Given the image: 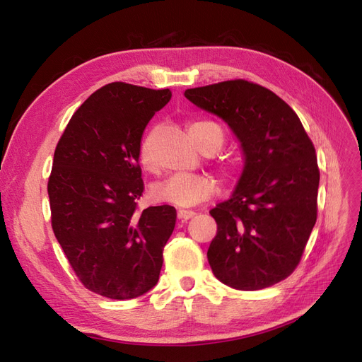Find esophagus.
Returning <instances> with one entry per match:
<instances>
[{"mask_svg":"<svg viewBox=\"0 0 362 362\" xmlns=\"http://www.w3.org/2000/svg\"><path fill=\"white\" fill-rule=\"evenodd\" d=\"M192 216H195V212L194 211H185V209H180L177 212V218L180 221H188L189 218H192Z\"/></svg>","mask_w":362,"mask_h":362,"instance_id":"esophagus-1","label":"esophagus"}]
</instances>
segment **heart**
Returning a JSON list of instances; mask_svg holds the SVG:
<instances>
[{"label": "heart", "instance_id": "1", "mask_svg": "<svg viewBox=\"0 0 362 362\" xmlns=\"http://www.w3.org/2000/svg\"><path fill=\"white\" fill-rule=\"evenodd\" d=\"M204 132H214L220 138V146L223 142V132L211 121H194L189 126V133L197 141ZM139 160L144 168L151 170V150H150V136L142 139L139 146ZM215 182L203 174H173L171 177L162 182L154 183L151 187V199L159 203H168L179 206V208H189V206L199 204L208 200L215 192Z\"/></svg>", "mask_w": 362, "mask_h": 362}]
</instances>
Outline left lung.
Returning <instances> with one entry per match:
<instances>
[{"instance_id": "8db88e82", "label": "left lung", "mask_w": 362, "mask_h": 362, "mask_svg": "<svg viewBox=\"0 0 362 362\" xmlns=\"http://www.w3.org/2000/svg\"><path fill=\"white\" fill-rule=\"evenodd\" d=\"M241 144L244 168L232 197L209 214L216 236L208 250L215 277L256 291L290 276L317 221L315 148L296 112L274 92L247 80L185 90Z\"/></svg>"}]
</instances>
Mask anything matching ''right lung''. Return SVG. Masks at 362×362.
Returning <instances> with one entry per match:
<instances>
[{"mask_svg":"<svg viewBox=\"0 0 362 362\" xmlns=\"http://www.w3.org/2000/svg\"><path fill=\"white\" fill-rule=\"evenodd\" d=\"M170 89L115 81L81 105L62 135L48 180L51 226L88 290L127 300L158 284L173 206L136 212L144 182L139 146Z\"/></svg>","mask_w":362,"mask_h":362,"instance_id":"add662e5","label":"right lung"}]
</instances>
